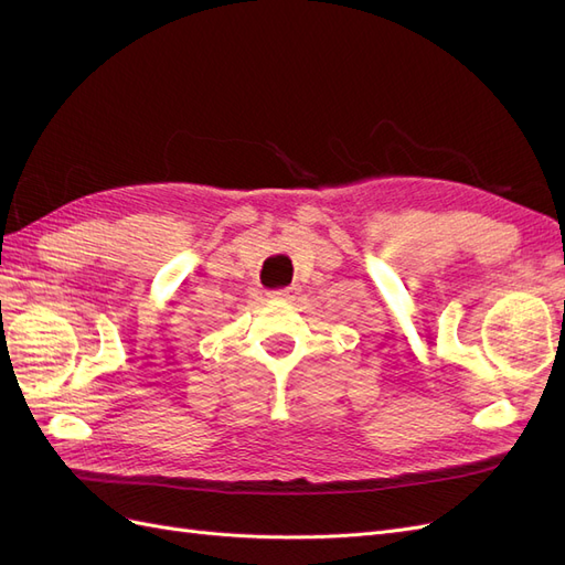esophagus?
Listing matches in <instances>:
<instances>
[{
    "mask_svg": "<svg viewBox=\"0 0 565 565\" xmlns=\"http://www.w3.org/2000/svg\"><path fill=\"white\" fill-rule=\"evenodd\" d=\"M301 292L299 285H289V287H282V289H273L270 292V299H280V301H295Z\"/></svg>",
    "mask_w": 565,
    "mask_h": 565,
    "instance_id": "34e87169",
    "label": "esophagus"
}]
</instances>
